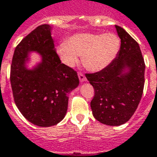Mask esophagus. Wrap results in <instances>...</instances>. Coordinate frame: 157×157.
Instances as JSON below:
<instances>
[{"label": "esophagus", "instance_id": "esophagus-1", "mask_svg": "<svg viewBox=\"0 0 157 157\" xmlns=\"http://www.w3.org/2000/svg\"><path fill=\"white\" fill-rule=\"evenodd\" d=\"M78 78H79V81L81 83L86 81V77H85L84 74H83L82 73H78Z\"/></svg>", "mask_w": 157, "mask_h": 157}]
</instances>
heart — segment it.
<instances>
[{"mask_svg": "<svg viewBox=\"0 0 157 157\" xmlns=\"http://www.w3.org/2000/svg\"><path fill=\"white\" fill-rule=\"evenodd\" d=\"M120 45V38L114 33H81L58 46L57 52L68 67H74L78 56H82L83 66L91 72H98L115 59Z\"/></svg>", "mask_w": 157, "mask_h": 157, "instance_id": "b5f03b06", "label": "heart"}]
</instances>
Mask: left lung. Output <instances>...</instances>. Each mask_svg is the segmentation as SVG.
I'll return each mask as SVG.
<instances>
[{"label":"left lung","mask_w":157,"mask_h":157,"mask_svg":"<svg viewBox=\"0 0 157 157\" xmlns=\"http://www.w3.org/2000/svg\"><path fill=\"white\" fill-rule=\"evenodd\" d=\"M115 28L121 42L116 58L99 72L85 74L94 90L90 103L93 115L100 123L111 126L124 124L136 110L146 68L136 41L122 27Z\"/></svg>","instance_id":"obj_1"}]
</instances>
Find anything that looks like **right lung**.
<instances>
[{"mask_svg": "<svg viewBox=\"0 0 157 157\" xmlns=\"http://www.w3.org/2000/svg\"><path fill=\"white\" fill-rule=\"evenodd\" d=\"M48 24L38 26L15 49L11 66L14 101L24 117L40 127L55 125L64 118L68 94L79 84L76 71L62 63L55 51ZM36 52L41 62L26 67L28 55Z\"/></svg>", "mask_w": 157, "mask_h": 157, "instance_id": "add662e5", "label": "right lung"}]
</instances>
